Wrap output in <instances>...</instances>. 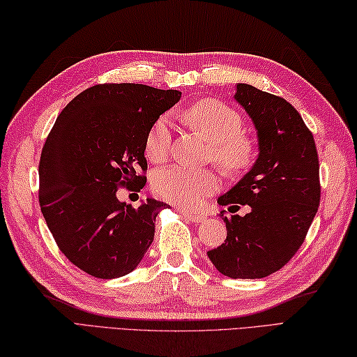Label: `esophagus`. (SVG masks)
<instances>
[{
	"mask_svg": "<svg viewBox=\"0 0 357 357\" xmlns=\"http://www.w3.org/2000/svg\"><path fill=\"white\" fill-rule=\"evenodd\" d=\"M181 213H183L188 219V221H192L195 224H199V222L206 221V216L201 215V213H192V211H187V210H183Z\"/></svg>",
	"mask_w": 357,
	"mask_h": 357,
	"instance_id": "34e87169",
	"label": "esophagus"
}]
</instances>
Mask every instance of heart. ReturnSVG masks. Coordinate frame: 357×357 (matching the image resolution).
Masks as SVG:
<instances>
[{"mask_svg": "<svg viewBox=\"0 0 357 357\" xmlns=\"http://www.w3.org/2000/svg\"><path fill=\"white\" fill-rule=\"evenodd\" d=\"M195 132L206 136L211 144V156L227 173L247 170L255 159V142L242 130V119L229 105L218 100H202L181 112ZM172 132L167 118H158L149 128L144 151L153 162H162L170 153ZM218 174L210 169H187L172 165L159 170L151 179V188L159 198L183 207H196L216 192Z\"/></svg>", "mask_w": 357, "mask_h": 357, "instance_id": "b5f03b06", "label": "heart"}]
</instances>
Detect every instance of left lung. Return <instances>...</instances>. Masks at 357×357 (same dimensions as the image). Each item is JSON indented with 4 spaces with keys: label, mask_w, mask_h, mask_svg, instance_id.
<instances>
[{
    "label": "left lung",
    "mask_w": 357,
    "mask_h": 357,
    "mask_svg": "<svg viewBox=\"0 0 357 357\" xmlns=\"http://www.w3.org/2000/svg\"><path fill=\"white\" fill-rule=\"evenodd\" d=\"M234 100L253 121L259 156L218 199L219 206L250 211L224 218V244L207 255L225 276L259 279L282 268L307 236L321 202L319 158L313 133L284 98L238 84Z\"/></svg>",
    "instance_id": "1"
}]
</instances>
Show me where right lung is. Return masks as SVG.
<instances>
[{
    "mask_svg": "<svg viewBox=\"0 0 357 357\" xmlns=\"http://www.w3.org/2000/svg\"><path fill=\"white\" fill-rule=\"evenodd\" d=\"M179 98L178 90L105 82L75 96L53 124L38 199L58 248L90 276L127 275L153 242L155 219L169 206L147 199L133 208L116 193L146 185L147 132Z\"/></svg>",
    "mask_w": 357,
    "mask_h": 357,
    "instance_id": "1",
    "label": "right lung"
}]
</instances>
